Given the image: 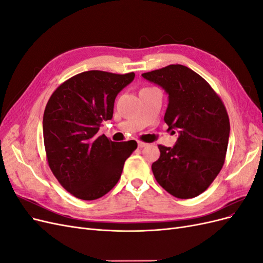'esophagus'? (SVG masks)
<instances>
[{"label":"esophagus","mask_w":263,"mask_h":263,"mask_svg":"<svg viewBox=\"0 0 263 263\" xmlns=\"http://www.w3.org/2000/svg\"><path fill=\"white\" fill-rule=\"evenodd\" d=\"M146 146H147L146 142H144V141H138V148H144V147H146Z\"/></svg>","instance_id":"34e87169"}]
</instances>
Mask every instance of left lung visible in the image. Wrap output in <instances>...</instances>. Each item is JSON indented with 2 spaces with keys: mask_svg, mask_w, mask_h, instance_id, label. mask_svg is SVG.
<instances>
[{
  "mask_svg": "<svg viewBox=\"0 0 263 263\" xmlns=\"http://www.w3.org/2000/svg\"><path fill=\"white\" fill-rule=\"evenodd\" d=\"M169 95L164 122L179 137L172 148L159 145L154 176L166 192L178 198L203 193L225 162L229 118L212 86L190 68L170 65L141 74Z\"/></svg>",
  "mask_w": 263,
  "mask_h": 263,
  "instance_id": "8db88e82",
  "label": "left lung"
}]
</instances>
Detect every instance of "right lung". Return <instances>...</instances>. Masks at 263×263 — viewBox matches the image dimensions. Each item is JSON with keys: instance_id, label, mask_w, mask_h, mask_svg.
I'll list each match as a JSON object with an SVG mask.
<instances>
[{"instance_id": "add662e5", "label": "right lung", "mask_w": 263, "mask_h": 263, "mask_svg": "<svg viewBox=\"0 0 263 263\" xmlns=\"http://www.w3.org/2000/svg\"><path fill=\"white\" fill-rule=\"evenodd\" d=\"M134 78V72L85 71L60 84L47 103L43 132L49 168L80 200L93 201L109 192L137 148L135 140L115 142L98 136L101 123L113 117L117 94Z\"/></svg>"}]
</instances>
